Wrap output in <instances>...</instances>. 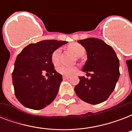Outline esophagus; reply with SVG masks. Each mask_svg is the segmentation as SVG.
I'll use <instances>...</instances> for the list:
<instances>
[{"mask_svg": "<svg viewBox=\"0 0 132 132\" xmlns=\"http://www.w3.org/2000/svg\"><path fill=\"white\" fill-rule=\"evenodd\" d=\"M70 78L68 76H63V79L64 80H67V79H68Z\"/></svg>", "mask_w": 132, "mask_h": 132, "instance_id": "34e87169", "label": "esophagus"}]
</instances>
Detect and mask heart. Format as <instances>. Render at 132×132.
<instances>
[{
	"label": "heart",
	"instance_id": "obj_1",
	"mask_svg": "<svg viewBox=\"0 0 132 132\" xmlns=\"http://www.w3.org/2000/svg\"><path fill=\"white\" fill-rule=\"evenodd\" d=\"M68 48L70 51L73 53L77 56V57H81L84 55L85 53V48L81 44L79 43H72L69 44ZM61 54V48H58L57 49L54 51L51 54V61L53 64L56 65L60 62V57ZM57 71L60 74L65 75V76H70L77 71V68L74 66H65V65H62L58 67Z\"/></svg>",
	"mask_w": 132,
	"mask_h": 132
}]
</instances>
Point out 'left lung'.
I'll use <instances>...</instances> for the list:
<instances>
[{"mask_svg": "<svg viewBox=\"0 0 132 132\" xmlns=\"http://www.w3.org/2000/svg\"><path fill=\"white\" fill-rule=\"evenodd\" d=\"M78 43L85 48L87 60L82 70L90 75V79L79 77L80 81L75 87L79 98L95 105L108 99L119 80V61L110 46L98 38H86Z\"/></svg>", "mask_w": 132, "mask_h": 132, "instance_id": "1", "label": "left lung"}]
</instances>
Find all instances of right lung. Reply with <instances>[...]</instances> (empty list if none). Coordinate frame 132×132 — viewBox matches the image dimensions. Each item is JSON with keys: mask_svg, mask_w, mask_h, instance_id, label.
I'll list each match as a JSON object with an SVG mask.
<instances>
[{"mask_svg": "<svg viewBox=\"0 0 132 132\" xmlns=\"http://www.w3.org/2000/svg\"><path fill=\"white\" fill-rule=\"evenodd\" d=\"M66 43L68 42L42 40L29 44L18 54L12 81L15 96L24 106L41 110L55 99L62 76L54 69L51 54ZM45 72L51 75L47 79L43 75Z\"/></svg>", "mask_w": 132, "mask_h": 132, "instance_id": "1", "label": "right lung"}]
</instances>
